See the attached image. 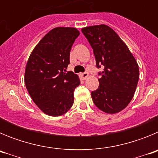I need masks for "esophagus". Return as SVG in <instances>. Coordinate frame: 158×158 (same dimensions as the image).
I'll return each mask as SVG.
<instances>
[{"label": "esophagus", "mask_w": 158, "mask_h": 158, "mask_svg": "<svg viewBox=\"0 0 158 158\" xmlns=\"http://www.w3.org/2000/svg\"><path fill=\"white\" fill-rule=\"evenodd\" d=\"M81 77L83 80H86L88 77H89V73L87 72H85V73H81Z\"/></svg>", "instance_id": "esophagus-1"}]
</instances>
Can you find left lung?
I'll return each mask as SVG.
<instances>
[{
	"label": "left lung",
	"mask_w": 158,
	"mask_h": 158,
	"mask_svg": "<svg viewBox=\"0 0 158 158\" xmlns=\"http://www.w3.org/2000/svg\"><path fill=\"white\" fill-rule=\"evenodd\" d=\"M93 50L99 73V88L92 98L99 109L107 114L123 110L133 98L139 78V65L128 47L115 31L105 24L81 29Z\"/></svg>",
	"instance_id": "8db88e82"
}]
</instances>
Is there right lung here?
Instances as JSON below:
<instances>
[{"mask_svg": "<svg viewBox=\"0 0 158 158\" xmlns=\"http://www.w3.org/2000/svg\"><path fill=\"white\" fill-rule=\"evenodd\" d=\"M79 35L74 27H55L40 40L27 60V92L38 107L51 116L63 115L73 104V91L81 82L66 69L71 47Z\"/></svg>", "mask_w": 158, "mask_h": 158, "instance_id": "add662e5", "label": "right lung"}]
</instances>
